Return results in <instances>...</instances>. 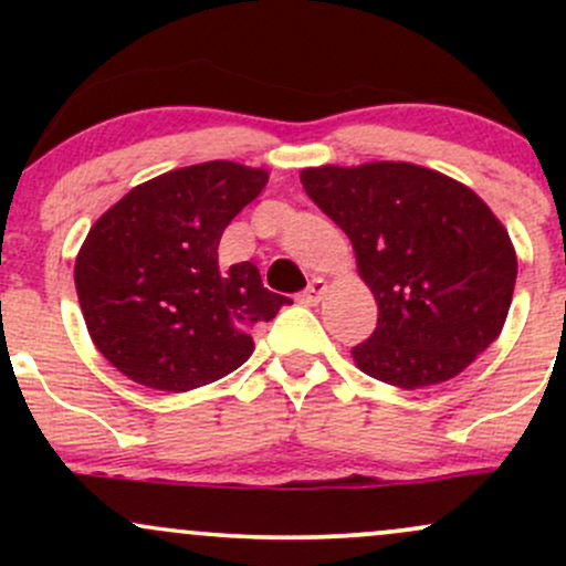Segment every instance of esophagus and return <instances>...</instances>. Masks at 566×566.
Listing matches in <instances>:
<instances>
[{"mask_svg": "<svg viewBox=\"0 0 566 566\" xmlns=\"http://www.w3.org/2000/svg\"><path fill=\"white\" fill-rule=\"evenodd\" d=\"M324 292H327V282H324V279H311L308 287L297 295V301L305 305H316L324 297Z\"/></svg>", "mask_w": 566, "mask_h": 566, "instance_id": "34e87169", "label": "esophagus"}]
</instances>
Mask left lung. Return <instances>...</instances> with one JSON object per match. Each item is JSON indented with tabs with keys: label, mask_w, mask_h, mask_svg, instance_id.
Here are the masks:
<instances>
[{
	"label": "left lung",
	"mask_w": 566,
	"mask_h": 566,
	"mask_svg": "<svg viewBox=\"0 0 566 566\" xmlns=\"http://www.w3.org/2000/svg\"><path fill=\"white\" fill-rule=\"evenodd\" d=\"M301 184L348 233L378 301V327L350 348L361 373L399 388L433 386L495 343L516 252L469 186L409 161L311 167Z\"/></svg>",
	"instance_id": "obj_1"
}]
</instances>
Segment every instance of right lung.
Wrapping results in <instances>:
<instances>
[{
  "instance_id": "obj_1",
  "label": "right lung",
  "mask_w": 566,
  "mask_h": 566,
  "mask_svg": "<svg viewBox=\"0 0 566 566\" xmlns=\"http://www.w3.org/2000/svg\"><path fill=\"white\" fill-rule=\"evenodd\" d=\"M269 172L205 161L148 180L97 218L74 265L90 337L112 365L157 391H191L242 367L252 327L292 301L250 261L218 265L226 226Z\"/></svg>"
}]
</instances>
